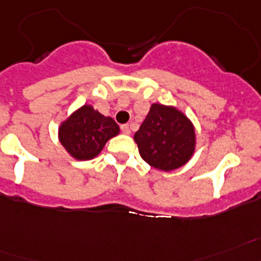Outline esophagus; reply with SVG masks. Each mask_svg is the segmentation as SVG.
<instances>
[{
    "label": "esophagus",
    "mask_w": 261,
    "mask_h": 261,
    "mask_svg": "<svg viewBox=\"0 0 261 261\" xmlns=\"http://www.w3.org/2000/svg\"><path fill=\"white\" fill-rule=\"evenodd\" d=\"M121 130H122V133H125V135H130V128H129L128 124H124V125H121Z\"/></svg>",
    "instance_id": "esophagus-1"
}]
</instances>
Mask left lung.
I'll list each match as a JSON object with an SVG mask.
<instances>
[{"label": "left lung", "instance_id": "obj_1", "mask_svg": "<svg viewBox=\"0 0 261 261\" xmlns=\"http://www.w3.org/2000/svg\"><path fill=\"white\" fill-rule=\"evenodd\" d=\"M133 139L143 160L159 171L172 172L184 167L196 150L195 125L173 105H150Z\"/></svg>", "mask_w": 261, "mask_h": 261}]
</instances>
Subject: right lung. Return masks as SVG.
<instances>
[{
	"mask_svg": "<svg viewBox=\"0 0 261 261\" xmlns=\"http://www.w3.org/2000/svg\"><path fill=\"white\" fill-rule=\"evenodd\" d=\"M120 133V126L109 116L101 115L93 105L85 104L72 112L58 126V140L70 157L92 160L105 144Z\"/></svg>",
	"mask_w": 261,
	"mask_h": 261,
	"instance_id": "obj_1",
	"label": "right lung"
}]
</instances>
